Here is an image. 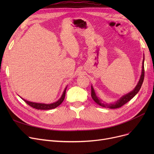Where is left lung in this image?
<instances>
[{
    "instance_id": "1",
    "label": "left lung",
    "mask_w": 154,
    "mask_h": 154,
    "mask_svg": "<svg viewBox=\"0 0 154 154\" xmlns=\"http://www.w3.org/2000/svg\"><path fill=\"white\" fill-rule=\"evenodd\" d=\"M143 62H144V59L143 60V64H142V74L140 78V80L139 81V83L137 84V86L135 87V88H134V90H133L132 92H131L130 93H128L126 95H125L124 96H123L122 97H121L116 103H111L109 105L107 104H104L101 103L100 100L99 99V98L97 97L96 96V94L94 92V88L92 87V86L91 87V96L92 98L93 99V100L97 103L99 104V106H102L103 107H107L108 108H110V109H117L119 107H121L122 106H123L124 104H125L126 103H127L128 101H130L139 92V91H140L141 86L143 84V79H144V74H145V70H144V65H143Z\"/></svg>"
}]
</instances>
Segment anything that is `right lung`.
I'll list each match as a JSON object with an SVG mask.
<instances>
[{
	"label": "right lung",
	"mask_w": 154,
	"mask_h": 154,
	"mask_svg": "<svg viewBox=\"0 0 154 154\" xmlns=\"http://www.w3.org/2000/svg\"><path fill=\"white\" fill-rule=\"evenodd\" d=\"M66 89L67 87L65 88V90L63 91V93L62 95V97H60V99L57 100V102L53 103H51V104H45V103H35V102H29L27 101L26 100H24L22 99L24 102H25L26 103H27L29 106L33 107L34 109H38V110H50V109H55L57 107H58L62 103V102L63 101L64 99H65V96H66Z\"/></svg>",
	"instance_id": "obj_1"
}]
</instances>
